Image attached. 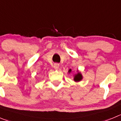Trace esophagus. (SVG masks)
Listing matches in <instances>:
<instances>
[{"mask_svg": "<svg viewBox=\"0 0 121 121\" xmlns=\"http://www.w3.org/2000/svg\"><path fill=\"white\" fill-rule=\"evenodd\" d=\"M59 64L58 63H55V64H54V68L55 69H58V68H59Z\"/></svg>", "mask_w": 121, "mask_h": 121, "instance_id": "obj_1", "label": "esophagus"}]
</instances>
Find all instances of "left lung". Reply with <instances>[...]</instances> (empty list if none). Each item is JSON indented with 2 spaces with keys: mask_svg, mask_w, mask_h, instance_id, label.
<instances>
[{
  "mask_svg": "<svg viewBox=\"0 0 121 121\" xmlns=\"http://www.w3.org/2000/svg\"><path fill=\"white\" fill-rule=\"evenodd\" d=\"M69 71H70V70ZM82 74H81V73H78L76 75H75V76H74V80L75 81H76V82H78V81H81V80L82 79Z\"/></svg>",
  "mask_w": 121,
  "mask_h": 121,
  "instance_id": "left-lung-1",
  "label": "left lung"
}]
</instances>
